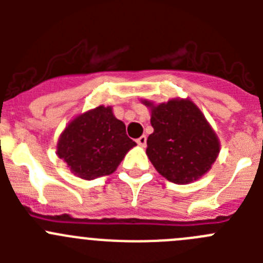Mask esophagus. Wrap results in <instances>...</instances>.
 Here are the masks:
<instances>
[{
    "instance_id": "esophagus-1",
    "label": "esophagus",
    "mask_w": 263,
    "mask_h": 263,
    "mask_svg": "<svg viewBox=\"0 0 263 263\" xmlns=\"http://www.w3.org/2000/svg\"><path fill=\"white\" fill-rule=\"evenodd\" d=\"M146 141H147L146 136H141L138 139H137V143H138L139 146H142V147H145V146H146Z\"/></svg>"
}]
</instances>
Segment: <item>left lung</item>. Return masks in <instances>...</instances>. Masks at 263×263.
<instances>
[{
	"label": "left lung",
	"instance_id": "left-lung-1",
	"mask_svg": "<svg viewBox=\"0 0 263 263\" xmlns=\"http://www.w3.org/2000/svg\"><path fill=\"white\" fill-rule=\"evenodd\" d=\"M150 109L154 127L147 138L146 154L160 175L175 184H188L205 175L220 153V141L203 111L190 99L154 104Z\"/></svg>",
	"mask_w": 263,
	"mask_h": 263
}]
</instances>
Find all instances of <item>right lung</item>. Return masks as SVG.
Returning a JSON list of instances; mask_svg holds the SVG:
<instances>
[{
	"label": "right lung",
	"instance_id": "add662e5",
	"mask_svg": "<svg viewBox=\"0 0 263 263\" xmlns=\"http://www.w3.org/2000/svg\"><path fill=\"white\" fill-rule=\"evenodd\" d=\"M136 145L113 108L99 105L69 121L58 139L57 155L73 175L93 180L115 173Z\"/></svg>",
	"mask_w": 263,
	"mask_h": 263
}]
</instances>
